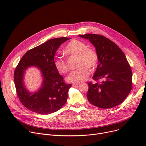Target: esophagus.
Returning <instances> with one entry per match:
<instances>
[{"mask_svg":"<svg viewBox=\"0 0 146 146\" xmlns=\"http://www.w3.org/2000/svg\"><path fill=\"white\" fill-rule=\"evenodd\" d=\"M80 85V83H73V85H72V86H73V87H76V86H78V85Z\"/></svg>","mask_w":146,"mask_h":146,"instance_id":"1","label":"esophagus"}]
</instances>
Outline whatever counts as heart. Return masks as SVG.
Wrapping results in <instances>:
<instances>
[{"label":"heart","instance_id":"1","mask_svg":"<svg viewBox=\"0 0 146 146\" xmlns=\"http://www.w3.org/2000/svg\"><path fill=\"white\" fill-rule=\"evenodd\" d=\"M64 52L70 56H77L76 66L77 69L72 72L67 77V81L79 83L86 80L89 76V68H94L98 62L96 52L90 48L82 41L73 40L69 42L64 48ZM54 66L57 70L61 74L68 72L69 67L67 61L62 58H57L54 61Z\"/></svg>","mask_w":146,"mask_h":146}]
</instances>
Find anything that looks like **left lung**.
Listing matches in <instances>:
<instances>
[{
	"instance_id": "8db88e82",
	"label": "left lung",
	"mask_w": 146,
	"mask_h": 146,
	"mask_svg": "<svg viewBox=\"0 0 146 146\" xmlns=\"http://www.w3.org/2000/svg\"><path fill=\"white\" fill-rule=\"evenodd\" d=\"M80 37L94 45L98 64L92 78L105 79L101 83L89 82V102L100 108H111L124 101L132 88V72L124 53L118 46L100 35L87 34Z\"/></svg>"
}]
</instances>
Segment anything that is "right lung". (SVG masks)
Instances as JSON below:
<instances>
[{"label":"right lung","instance_id":"add662e5","mask_svg":"<svg viewBox=\"0 0 146 146\" xmlns=\"http://www.w3.org/2000/svg\"><path fill=\"white\" fill-rule=\"evenodd\" d=\"M68 40L67 37L54 38L29 50L15 68L14 82L17 93L22 104L29 110L49 114L57 111L66 103L72 85L66 84L57 70L54 56L61 44ZM33 66L40 71L43 82L39 89L31 93L25 85L24 75L27 69Z\"/></svg>","mask_w":146,"mask_h":146}]
</instances>
